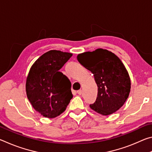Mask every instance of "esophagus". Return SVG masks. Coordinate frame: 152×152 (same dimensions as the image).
<instances>
[{
	"label": "esophagus",
	"mask_w": 152,
	"mask_h": 152,
	"mask_svg": "<svg viewBox=\"0 0 152 152\" xmlns=\"http://www.w3.org/2000/svg\"><path fill=\"white\" fill-rule=\"evenodd\" d=\"M77 93H78V94H79V95H81L82 93V90H79V91H77Z\"/></svg>",
	"instance_id": "esophagus-1"
}]
</instances>
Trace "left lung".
Wrapping results in <instances>:
<instances>
[{
  "label": "left lung",
  "instance_id": "1",
  "mask_svg": "<svg viewBox=\"0 0 152 152\" xmlns=\"http://www.w3.org/2000/svg\"><path fill=\"white\" fill-rule=\"evenodd\" d=\"M77 60L94 74L98 86L96 101L90 107L102 115H109L121 107L129 95L131 79L119 57L99 48L79 53Z\"/></svg>",
  "mask_w": 152,
  "mask_h": 152
}]
</instances>
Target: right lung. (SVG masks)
<instances>
[{
    "instance_id": "1",
    "label": "right lung",
    "mask_w": 152,
    "mask_h": 152,
    "mask_svg": "<svg viewBox=\"0 0 152 152\" xmlns=\"http://www.w3.org/2000/svg\"><path fill=\"white\" fill-rule=\"evenodd\" d=\"M72 56V53L50 50L31 67L25 91L33 109L43 117L52 119L59 116L72 99L70 80L59 71Z\"/></svg>"
}]
</instances>
